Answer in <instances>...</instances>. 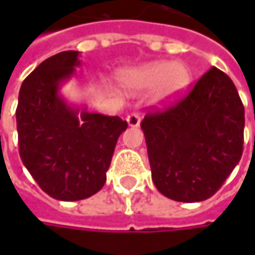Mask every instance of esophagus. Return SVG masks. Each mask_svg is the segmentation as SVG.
<instances>
[{"label": "esophagus", "instance_id": "obj_1", "mask_svg": "<svg viewBox=\"0 0 255 255\" xmlns=\"http://www.w3.org/2000/svg\"><path fill=\"white\" fill-rule=\"evenodd\" d=\"M126 121H128V125L130 128H137L140 125V115L139 113H130V115H128Z\"/></svg>", "mask_w": 255, "mask_h": 255}]
</instances>
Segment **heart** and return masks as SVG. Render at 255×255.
Returning <instances> with one entry per match:
<instances>
[{
  "mask_svg": "<svg viewBox=\"0 0 255 255\" xmlns=\"http://www.w3.org/2000/svg\"><path fill=\"white\" fill-rule=\"evenodd\" d=\"M191 74L183 62L153 61L140 65L119 76V82L128 92H143L154 88V98L159 102L177 99L189 88Z\"/></svg>",
  "mask_w": 255,
  "mask_h": 255,
  "instance_id": "b5f03b06",
  "label": "heart"
}]
</instances>
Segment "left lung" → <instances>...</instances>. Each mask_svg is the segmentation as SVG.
I'll use <instances>...</instances> for the list:
<instances>
[{
  "label": "left lung",
  "instance_id": "obj_1",
  "mask_svg": "<svg viewBox=\"0 0 255 255\" xmlns=\"http://www.w3.org/2000/svg\"><path fill=\"white\" fill-rule=\"evenodd\" d=\"M156 189L171 200L210 199L239 164L244 106L230 78L211 68L190 93L140 123Z\"/></svg>",
  "mask_w": 255,
  "mask_h": 255
}]
</instances>
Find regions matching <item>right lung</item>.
<instances>
[{"label":"right lung","mask_w":255,"mask_h":255,"mask_svg":"<svg viewBox=\"0 0 255 255\" xmlns=\"http://www.w3.org/2000/svg\"><path fill=\"white\" fill-rule=\"evenodd\" d=\"M78 51L45 59L21 85L16 108L19 156L39 187L61 201L101 190L128 123L68 102L61 89L81 66Z\"/></svg>","instance_id":"obj_1"}]
</instances>
